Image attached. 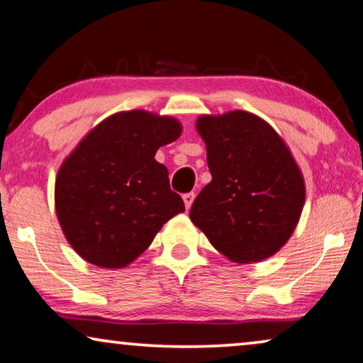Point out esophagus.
Instances as JSON below:
<instances>
[{"label":"esophagus","instance_id":"obj_1","mask_svg":"<svg viewBox=\"0 0 363 363\" xmlns=\"http://www.w3.org/2000/svg\"><path fill=\"white\" fill-rule=\"evenodd\" d=\"M183 201H185L186 210H190V206L193 205V201H195V193H193V191L185 193V195H183Z\"/></svg>","mask_w":363,"mask_h":363}]
</instances>
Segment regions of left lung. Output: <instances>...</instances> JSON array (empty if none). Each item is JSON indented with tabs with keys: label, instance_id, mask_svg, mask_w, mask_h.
Segmentation results:
<instances>
[{
	"label": "left lung",
	"instance_id": "1",
	"mask_svg": "<svg viewBox=\"0 0 363 363\" xmlns=\"http://www.w3.org/2000/svg\"><path fill=\"white\" fill-rule=\"evenodd\" d=\"M211 182L190 218L215 250L233 262H256L279 251L304 206V180L274 128L235 111L200 117Z\"/></svg>",
	"mask_w": 363,
	"mask_h": 363
}]
</instances>
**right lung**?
<instances>
[{
  "label": "right lung",
  "instance_id": "add662e5",
  "mask_svg": "<svg viewBox=\"0 0 363 363\" xmlns=\"http://www.w3.org/2000/svg\"><path fill=\"white\" fill-rule=\"evenodd\" d=\"M182 125L145 111L99 123L66 158L56 178L57 220L81 257L101 267L137 259L165 223L185 211L155 160Z\"/></svg>",
  "mask_w": 363,
  "mask_h": 363
}]
</instances>
